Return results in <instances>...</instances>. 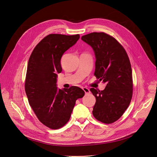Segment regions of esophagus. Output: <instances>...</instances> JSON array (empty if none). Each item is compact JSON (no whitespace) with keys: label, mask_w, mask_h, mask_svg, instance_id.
<instances>
[{"label":"esophagus","mask_w":157,"mask_h":157,"mask_svg":"<svg viewBox=\"0 0 157 157\" xmlns=\"http://www.w3.org/2000/svg\"><path fill=\"white\" fill-rule=\"evenodd\" d=\"M82 89H83V91H84V93H85V94H89L91 93V91H90V90H89V89H88V88H87V87H82Z\"/></svg>","instance_id":"obj_1"}]
</instances>
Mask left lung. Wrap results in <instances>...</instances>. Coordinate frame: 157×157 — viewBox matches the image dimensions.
I'll return each mask as SVG.
<instances>
[{
    "label": "left lung",
    "instance_id": "left-lung-1",
    "mask_svg": "<svg viewBox=\"0 0 157 157\" xmlns=\"http://www.w3.org/2000/svg\"><path fill=\"white\" fill-rule=\"evenodd\" d=\"M81 40L90 45L94 52L95 76L107 84L103 91L90 89L96 98L93 114L101 122L113 123L123 115L132 97L129 58L121 44L104 32L89 33L82 36Z\"/></svg>",
    "mask_w": 157,
    "mask_h": 157
}]
</instances>
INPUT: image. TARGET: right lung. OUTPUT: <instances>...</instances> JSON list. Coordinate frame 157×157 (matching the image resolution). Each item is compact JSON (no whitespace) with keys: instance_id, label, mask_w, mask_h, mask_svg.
<instances>
[{"instance_id":"right-lung-1","label":"right lung","mask_w":157,"mask_h":157,"mask_svg":"<svg viewBox=\"0 0 157 157\" xmlns=\"http://www.w3.org/2000/svg\"><path fill=\"white\" fill-rule=\"evenodd\" d=\"M79 38L78 34H50L38 43L29 60L25 89L29 104L38 120L52 129L69 121L76 101L84 96L79 87L56 86L58 73L62 71L61 58Z\"/></svg>"}]
</instances>
